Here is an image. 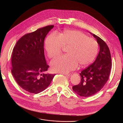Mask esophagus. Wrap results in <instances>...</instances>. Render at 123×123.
<instances>
[{"label": "esophagus", "instance_id": "obj_1", "mask_svg": "<svg viewBox=\"0 0 123 123\" xmlns=\"http://www.w3.org/2000/svg\"><path fill=\"white\" fill-rule=\"evenodd\" d=\"M64 74V75H66V76H71V75H72V74Z\"/></svg>", "mask_w": 123, "mask_h": 123}]
</instances>
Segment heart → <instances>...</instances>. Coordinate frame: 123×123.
<instances>
[{"instance_id": "obj_1", "label": "heart", "mask_w": 123, "mask_h": 123, "mask_svg": "<svg viewBox=\"0 0 123 123\" xmlns=\"http://www.w3.org/2000/svg\"><path fill=\"white\" fill-rule=\"evenodd\" d=\"M63 47H67V54L55 59L51 65L54 72L65 74L74 69L78 64L83 67L92 62L99 46L95 39L76 30H65L58 36L52 33L46 39L45 49L50 58L59 55Z\"/></svg>"}]
</instances>
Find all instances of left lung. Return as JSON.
I'll list each match as a JSON object with an SVG mask.
<instances>
[{
    "label": "left lung",
    "mask_w": 123,
    "mask_h": 123,
    "mask_svg": "<svg viewBox=\"0 0 123 123\" xmlns=\"http://www.w3.org/2000/svg\"><path fill=\"white\" fill-rule=\"evenodd\" d=\"M100 47L95 61L80 73L81 81L73 86V91L81 96L89 97L99 92L108 81L111 68V58L109 48L101 38L90 32Z\"/></svg>",
    "instance_id": "left-lung-1"
}]
</instances>
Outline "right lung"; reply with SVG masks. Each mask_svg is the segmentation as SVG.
<instances>
[{
	"mask_svg": "<svg viewBox=\"0 0 123 123\" xmlns=\"http://www.w3.org/2000/svg\"><path fill=\"white\" fill-rule=\"evenodd\" d=\"M54 27L47 26L26 34L13 49L12 75L21 88L30 93L37 94L44 91L55 75L45 74L49 66L44 49L45 38Z\"/></svg>",
	"mask_w": 123,
	"mask_h": 123,
	"instance_id": "1",
	"label": "right lung"
}]
</instances>
